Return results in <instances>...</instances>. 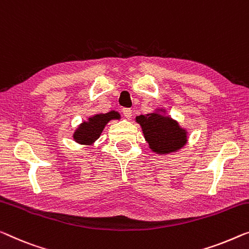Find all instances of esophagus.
<instances>
[{
	"mask_svg": "<svg viewBox=\"0 0 249 249\" xmlns=\"http://www.w3.org/2000/svg\"><path fill=\"white\" fill-rule=\"evenodd\" d=\"M123 114H124V116L126 117V118H131L132 117V109L131 108H123Z\"/></svg>",
	"mask_w": 249,
	"mask_h": 249,
	"instance_id": "obj_1",
	"label": "esophagus"
}]
</instances>
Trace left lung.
<instances>
[{"instance_id": "left-lung-1", "label": "left lung", "mask_w": 249, "mask_h": 249, "mask_svg": "<svg viewBox=\"0 0 249 249\" xmlns=\"http://www.w3.org/2000/svg\"><path fill=\"white\" fill-rule=\"evenodd\" d=\"M136 122L142 126L143 134L148 145L158 153H170L182 147L187 134L176 121L159 114L140 115Z\"/></svg>"}]
</instances>
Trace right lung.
I'll return each mask as SVG.
<instances>
[{
  "instance_id": "add662e5",
  "label": "right lung",
  "mask_w": 249,
  "mask_h": 249,
  "mask_svg": "<svg viewBox=\"0 0 249 249\" xmlns=\"http://www.w3.org/2000/svg\"><path fill=\"white\" fill-rule=\"evenodd\" d=\"M120 118V114L117 112H109L106 114H98L94 117L89 118L88 122H84L73 134V139L80 144H90L96 141L102 134L105 125L110 120Z\"/></svg>"
}]
</instances>
